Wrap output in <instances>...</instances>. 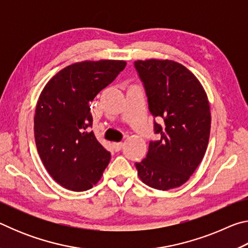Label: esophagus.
Wrapping results in <instances>:
<instances>
[{"instance_id":"34e87169","label":"esophagus","mask_w":248,"mask_h":248,"mask_svg":"<svg viewBox=\"0 0 248 248\" xmlns=\"http://www.w3.org/2000/svg\"><path fill=\"white\" fill-rule=\"evenodd\" d=\"M112 146H114L116 152H119V151L123 149L124 143L123 142H114V143H112Z\"/></svg>"}]
</instances>
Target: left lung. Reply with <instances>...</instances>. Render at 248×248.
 I'll list each match as a JSON object with an SVG mask.
<instances>
[{"instance_id":"left-lung-1","label":"left lung","mask_w":248,"mask_h":248,"mask_svg":"<svg viewBox=\"0 0 248 248\" xmlns=\"http://www.w3.org/2000/svg\"><path fill=\"white\" fill-rule=\"evenodd\" d=\"M134 66L144 84L149 109L161 138L151 141L146 157L136 163L148 186L169 190L190 178L207 151L211 128L208 96L186 66L171 60H138Z\"/></svg>"}]
</instances>
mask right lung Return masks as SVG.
Here are the masks:
<instances>
[{
  "mask_svg": "<svg viewBox=\"0 0 248 248\" xmlns=\"http://www.w3.org/2000/svg\"><path fill=\"white\" fill-rule=\"evenodd\" d=\"M124 60L77 62L49 79L37 102V151L50 176L73 191L91 189L102 178L110 152L90 127V102L124 69Z\"/></svg>",
  "mask_w": 248,
  "mask_h": 248,
  "instance_id": "obj_1",
  "label": "right lung"
}]
</instances>
